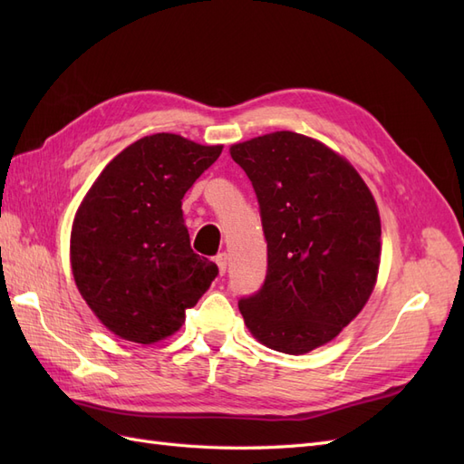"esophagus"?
Instances as JSON below:
<instances>
[{
	"mask_svg": "<svg viewBox=\"0 0 464 464\" xmlns=\"http://www.w3.org/2000/svg\"><path fill=\"white\" fill-rule=\"evenodd\" d=\"M215 261H217V265H218V271H220V275L227 273V266H228V256H227V254H218Z\"/></svg>",
	"mask_w": 464,
	"mask_h": 464,
	"instance_id": "obj_1",
	"label": "esophagus"
}]
</instances>
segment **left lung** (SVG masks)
I'll return each mask as SVG.
<instances>
[{"mask_svg":"<svg viewBox=\"0 0 464 464\" xmlns=\"http://www.w3.org/2000/svg\"><path fill=\"white\" fill-rule=\"evenodd\" d=\"M257 195L261 288L237 302L251 334L285 354L333 341L373 290L382 222L358 172L329 147L276 131L230 147Z\"/></svg>","mask_w":464,"mask_h":464,"instance_id":"1","label":"left lung"}]
</instances>
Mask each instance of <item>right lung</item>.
I'll use <instances>...</instances> for the list:
<instances>
[{
    "label": "right lung",
    "instance_id": "1",
    "mask_svg": "<svg viewBox=\"0 0 464 464\" xmlns=\"http://www.w3.org/2000/svg\"><path fill=\"white\" fill-rule=\"evenodd\" d=\"M222 152L174 133L139 139L82 199L72 230L81 296L106 329L152 344L176 333L218 266L195 254L181 199Z\"/></svg>",
    "mask_w": 464,
    "mask_h": 464
}]
</instances>
